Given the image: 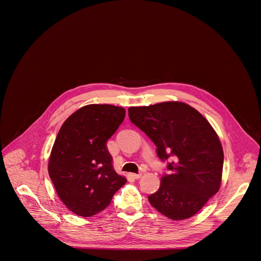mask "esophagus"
Returning <instances> with one entry per match:
<instances>
[{
	"mask_svg": "<svg viewBox=\"0 0 261 261\" xmlns=\"http://www.w3.org/2000/svg\"><path fill=\"white\" fill-rule=\"evenodd\" d=\"M129 176H130L131 178L138 179V178H140V177H141V174H140V173H138V174H136V173H130V174H129Z\"/></svg>",
	"mask_w": 261,
	"mask_h": 261,
	"instance_id": "1",
	"label": "esophagus"
}]
</instances>
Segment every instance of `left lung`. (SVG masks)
Returning a JSON list of instances; mask_svg holds the SVG:
<instances>
[{"label":"left lung","instance_id":"1","mask_svg":"<svg viewBox=\"0 0 261 261\" xmlns=\"http://www.w3.org/2000/svg\"><path fill=\"white\" fill-rule=\"evenodd\" d=\"M130 121L157 146L170 174L148 201L173 221L193 217L220 189L224 154L218 134L192 106L178 101L129 107Z\"/></svg>","mask_w":261,"mask_h":261}]
</instances>
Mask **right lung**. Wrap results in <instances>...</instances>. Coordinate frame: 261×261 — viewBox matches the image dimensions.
<instances>
[{
    "label": "right lung",
    "mask_w": 261,
    "mask_h": 261,
    "mask_svg": "<svg viewBox=\"0 0 261 261\" xmlns=\"http://www.w3.org/2000/svg\"><path fill=\"white\" fill-rule=\"evenodd\" d=\"M126 110L89 104L62 125L48 160V174L62 202L75 215L92 217L109 205L127 181L113 167L106 142L123 123Z\"/></svg>",
    "instance_id": "right-lung-1"
}]
</instances>
